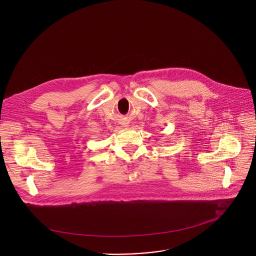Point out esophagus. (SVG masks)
Segmentation results:
<instances>
[{"label":"esophagus","instance_id":"esophagus-1","mask_svg":"<svg viewBox=\"0 0 256 256\" xmlns=\"http://www.w3.org/2000/svg\"><path fill=\"white\" fill-rule=\"evenodd\" d=\"M125 126H127V125H125Z\"/></svg>","mask_w":256,"mask_h":256}]
</instances>
